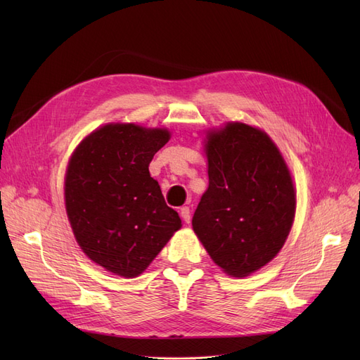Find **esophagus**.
Returning <instances> with one entry per match:
<instances>
[{
  "mask_svg": "<svg viewBox=\"0 0 360 360\" xmlns=\"http://www.w3.org/2000/svg\"><path fill=\"white\" fill-rule=\"evenodd\" d=\"M180 216H181V219L184 222L189 224L191 222V209H189V207H186V205L181 207V209H180Z\"/></svg>",
  "mask_w": 360,
  "mask_h": 360,
  "instance_id": "1",
  "label": "esophagus"
}]
</instances>
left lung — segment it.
<instances>
[{"mask_svg": "<svg viewBox=\"0 0 360 360\" xmlns=\"http://www.w3.org/2000/svg\"><path fill=\"white\" fill-rule=\"evenodd\" d=\"M209 189L192 217L193 231L228 275L248 276L274 258L296 212L290 171L261 130L230 123L209 135Z\"/></svg>", "mask_w": 360, "mask_h": 360, "instance_id": "left-lung-1", "label": "left lung"}]
</instances>
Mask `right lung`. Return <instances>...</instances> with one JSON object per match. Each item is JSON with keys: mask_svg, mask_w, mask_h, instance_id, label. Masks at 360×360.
Returning a JSON list of instances; mask_svg holds the SVG:
<instances>
[{"mask_svg": "<svg viewBox=\"0 0 360 360\" xmlns=\"http://www.w3.org/2000/svg\"><path fill=\"white\" fill-rule=\"evenodd\" d=\"M165 129L106 124L85 138L66 174V210L76 240L120 276L147 269L181 226L148 165L168 143Z\"/></svg>", "mask_w": 360, "mask_h": 360, "instance_id": "add662e5", "label": "right lung"}]
</instances>
